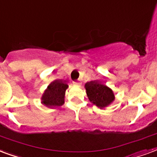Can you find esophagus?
I'll list each match as a JSON object with an SVG mask.
<instances>
[{"label":"esophagus","instance_id":"34e87169","mask_svg":"<svg viewBox=\"0 0 157 157\" xmlns=\"http://www.w3.org/2000/svg\"><path fill=\"white\" fill-rule=\"evenodd\" d=\"M75 85H77V86H81L82 85V83L80 82V81H78V82H77V83H75Z\"/></svg>","mask_w":157,"mask_h":157}]
</instances>
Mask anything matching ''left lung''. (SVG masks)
<instances>
[{"mask_svg": "<svg viewBox=\"0 0 157 157\" xmlns=\"http://www.w3.org/2000/svg\"><path fill=\"white\" fill-rule=\"evenodd\" d=\"M85 89L89 101L101 109L111 105L115 99L113 91L109 87L96 81L86 83Z\"/></svg>", "mask_w": 157, "mask_h": 157, "instance_id": "left-lung-1", "label": "left lung"}]
</instances>
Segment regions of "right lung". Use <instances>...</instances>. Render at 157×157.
Masks as SVG:
<instances>
[{
	"label": "right lung",
	"mask_w": 157,
	"mask_h": 157,
	"mask_svg": "<svg viewBox=\"0 0 157 157\" xmlns=\"http://www.w3.org/2000/svg\"><path fill=\"white\" fill-rule=\"evenodd\" d=\"M69 85L63 81L55 80L49 84L41 97V103L50 108H59L64 104V96Z\"/></svg>",
	"instance_id": "1"
}]
</instances>
